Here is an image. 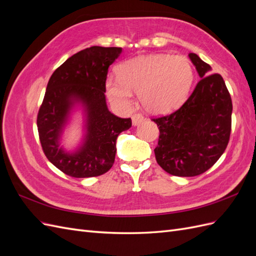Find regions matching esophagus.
<instances>
[{"mask_svg": "<svg viewBox=\"0 0 256 256\" xmlns=\"http://www.w3.org/2000/svg\"><path fill=\"white\" fill-rule=\"evenodd\" d=\"M143 120H144V116L141 113H136L132 115V124L134 126L138 125V124Z\"/></svg>", "mask_w": 256, "mask_h": 256, "instance_id": "esophagus-1", "label": "esophagus"}]
</instances>
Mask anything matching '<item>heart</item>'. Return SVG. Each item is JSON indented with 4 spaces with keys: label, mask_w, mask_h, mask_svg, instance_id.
Here are the masks:
<instances>
[{
    "label": "heart",
    "mask_w": 256,
    "mask_h": 256,
    "mask_svg": "<svg viewBox=\"0 0 256 256\" xmlns=\"http://www.w3.org/2000/svg\"><path fill=\"white\" fill-rule=\"evenodd\" d=\"M118 79L108 76L106 92L111 102L127 108L132 92L146 111L164 114L180 106L194 79L190 60L182 56L150 54L130 58L118 66Z\"/></svg>",
    "instance_id": "b5f03b06"
}]
</instances>
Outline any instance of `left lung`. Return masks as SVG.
I'll list each match as a JSON object with an SVG mask.
<instances>
[{
  "label": "left lung",
  "mask_w": 256,
  "mask_h": 256,
  "mask_svg": "<svg viewBox=\"0 0 256 256\" xmlns=\"http://www.w3.org/2000/svg\"><path fill=\"white\" fill-rule=\"evenodd\" d=\"M189 58L200 76L194 90L171 114L152 120L160 134L154 150L158 164L168 174L198 176L222 156L232 130V98L221 74L196 53Z\"/></svg>",
  "instance_id": "left-lung-1"
}]
</instances>
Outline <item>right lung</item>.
<instances>
[{
  "instance_id": "1",
  "label": "right lung",
  "mask_w": 256,
  "mask_h": 256,
  "mask_svg": "<svg viewBox=\"0 0 256 256\" xmlns=\"http://www.w3.org/2000/svg\"><path fill=\"white\" fill-rule=\"evenodd\" d=\"M122 52L118 47L92 46L74 54L51 76L37 115V128L46 157L62 172L76 178L95 177L112 168L116 138L131 127V118L112 114L106 104L109 66ZM86 106L87 136L79 151L69 154L58 144L73 104Z\"/></svg>"
}]
</instances>
